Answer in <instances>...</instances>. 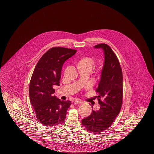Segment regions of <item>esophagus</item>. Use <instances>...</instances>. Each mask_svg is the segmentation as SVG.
<instances>
[{
    "label": "esophagus",
    "instance_id": "34e87169",
    "mask_svg": "<svg viewBox=\"0 0 154 154\" xmlns=\"http://www.w3.org/2000/svg\"><path fill=\"white\" fill-rule=\"evenodd\" d=\"M73 102H74L75 104H81V103H83V102L82 100H79V99H76V100H74Z\"/></svg>",
    "mask_w": 154,
    "mask_h": 154
}]
</instances>
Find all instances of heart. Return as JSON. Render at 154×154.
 I'll use <instances>...</instances> for the list:
<instances>
[{"instance_id":"b5f03b06","label":"heart","mask_w":154,"mask_h":154,"mask_svg":"<svg viewBox=\"0 0 154 154\" xmlns=\"http://www.w3.org/2000/svg\"><path fill=\"white\" fill-rule=\"evenodd\" d=\"M95 63V60H94V58L91 57L85 56V57H82L79 60L77 64V66L78 68H84L85 69H88L91 71L92 68H93ZM101 69H102V66H99L97 70V74L98 75L100 74Z\"/></svg>"}]
</instances>
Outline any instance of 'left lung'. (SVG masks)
Masks as SVG:
<instances>
[{"mask_svg": "<svg viewBox=\"0 0 154 154\" xmlns=\"http://www.w3.org/2000/svg\"><path fill=\"white\" fill-rule=\"evenodd\" d=\"M102 48L104 61L101 78L96 90L100 108L82 120V124L91 133L103 132L111 126L120 113L122 103V73L115 54L107 45L100 43L94 47Z\"/></svg>", "mask_w": 154, "mask_h": 154, "instance_id": "8db88e82", "label": "left lung"}]
</instances>
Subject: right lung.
<instances>
[{"mask_svg":"<svg viewBox=\"0 0 154 154\" xmlns=\"http://www.w3.org/2000/svg\"><path fill=\"white\" fill-rule=\"evenodd\" d=\"M76 52L64 47H53L41 57L35 67L29 85V97L38 121L45 126H57L64 121L71 102L54 96L55 90L53 87L60 85L63 65Z\"/></svg>","mask_w":154,"mask_h":154,"instance_id":"add662e5","label":"right lung"}]
</instances>
